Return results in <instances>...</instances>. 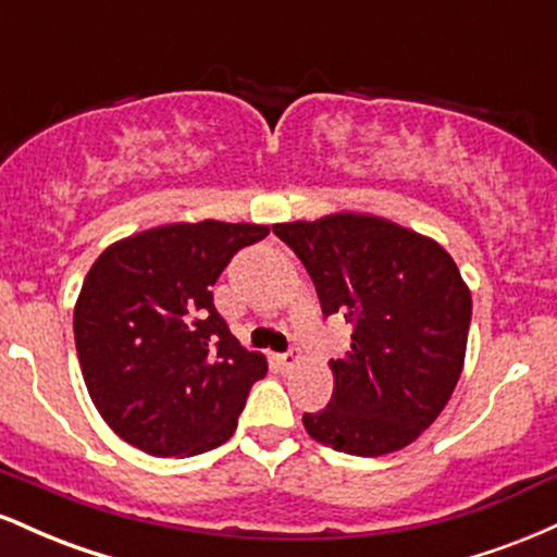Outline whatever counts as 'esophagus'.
<instances>
[{
	"mask_svg": "<svg viewBox=\"0 0 557 557\" xmlns=\"http://www.w3.org/2000/svg\"><path fill=\"white\" fill-rule=\"evenodd\" d=\"M298 359H300L298 350H287V354H280L277 356V361L283 363V369H293L298 363Z\"/></svg>",
	"mask_w": 557,
	"mask_h": 557,
	"instance_id": "obj_1",
	"label": "esophagus"
}]
</instances>
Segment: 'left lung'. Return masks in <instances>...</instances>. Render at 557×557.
I'll return each mask as SVG.
<instances>
[{"label": "left lung", "instance_id": "8db88e82", "mask_svg": "<svg viewBox=\"0 0 557 557\" xmlns=\"http://www.w3.org/2000/svg\"><path fill=\"white\" fill-rule=\"evenodd\" d=\"M304 261L324 317L354 324L330 361L324 411L304 413L317 443L380 458L411 445L443 413L463 372L471 290L430 235L376 214L335 212L272 225Z\"/></svg>", "mask_w": 557, "mask_h": 557}]
</instances>
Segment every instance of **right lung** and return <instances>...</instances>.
<instances>
[{
    "instance_id": "obj_1",
    "label": "right lung",
    "mask_w": 557,
    "mask_h": 557,
    "mask_svg": "<svg viewBox=\"0 0 557 557\" xmlns=\"http://www.w3.org/2000/svg\"><path fill=\"white\" fill-rule=\"evenodd\" d=\"M267 235L253 222H168L114 240L91 264L75 350L96 411L127 445L185 458L233 437L267 356L230 335L212 285Z\"/></svg>"
}]
</instances>
